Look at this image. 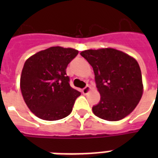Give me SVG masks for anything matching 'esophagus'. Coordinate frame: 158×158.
I'll return each mask as SVG.
<instances>
[{"label": "esophagus", "instance_id": "1", "mask_svg": "<svg viewBox=\"0 0 158 158\" xmlns=\"http://www.w3.org/2000/svg\"><path fill=\"white\" fill-rule=\"evenodd\" d=\"M90 90H91V88H90V86H89V85H87L84 89H83V90H82V92H83V94H88L90 92Z\"/></svg>", "mask_w": 158, "mask_h": 158}]
</instances>
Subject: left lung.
<instances>
[{
	"label": "left lung",
	"instance_id": "obj_1",
	"mask_svg": "<svg viewBox=\"0 0 158 158\" xmlns=\"http://www.w3.org/2000/svg\"><path fill=\"white\" fill-rule=\"evenodd\" d=\"M91 64L101 100L93 107L98 117L116 121L129 115L143 93L142 74L134 57L114 48L85 50L80 53Z\"/></svg>",
	"mask_w": 158,
	"mask_h": 158
}]
</instances>
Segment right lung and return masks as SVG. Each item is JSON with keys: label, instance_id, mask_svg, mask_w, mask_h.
Instances as JSON below:
<instances>
[{"label": "right lung", "instance_id": "right-lung-1", "mask_svg": "<svg viewBox=\"0 0 158 158\" xmlns=\"http://www.w3.org/2000/svg\"><path fill=\"white\" fill-rule=\"evenodd\" d=\"M79 53L74 48L52 47L26 60L20 77V89L32 112L45 120H58L72 111L81 95L69 85L66 68Z\"/></svg>", "mask_w": 158, "mask_h": 158}]
</instances>
